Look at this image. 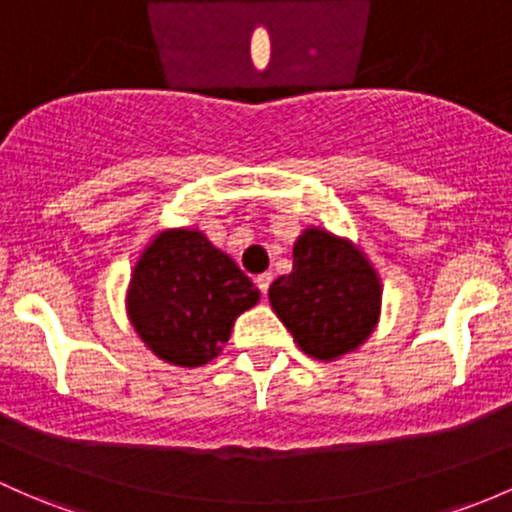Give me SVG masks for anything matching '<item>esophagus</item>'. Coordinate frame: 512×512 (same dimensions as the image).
Returning a JSON list of instances; mask_svg holds the SVG:
<instances>
[{"mask_svg":"<svg viewBox=\"0 0 512 512\" xmlns=\"http://www.w3.org/2000/svg\"><path fill=\"white\" fill-rule=\"evenodd\" d=\"M271 283H273V273H261V276L256 278V285H258V290H261L263 295L268 293V288H271Z\"/></svg>","mask_w":512,"mask_h":512,"instance_id":"34e87169","label":"esophagus"}]
</instances>
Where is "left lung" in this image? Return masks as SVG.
I'll return each mask as SVG.
<instances>
[{
  "mask_svg": "<svg viewBox=\"0 0 512 512\" xmlns=\"http://www.w3.org/2000/svg\"><path fill=\"white\" fill-rule=\"evenodd\" d=\"M273 312L312 359L332 361L368 339L381 315V278L349 239L305 229L293 271L268 288Z\"/></svg>",
  "mask_w": 512,
  "mask_h": 512,
  "instance_id": "8db88e82",
  "label": "left lung"
}]
</instances>
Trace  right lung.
Returning a JSON list of instances; mask_svg holds the SVG:
<instances>
[{"label": "right lung", "mask_w": 512, "mask_h": 512, "mask_svg": "<svg viewBox=\"0 0 512 512\" xmlns=\"http://www.w3.org/2000/svg\"><path fill=\"white\" fill-rule=\"evenodd\" d=\"M261 293L249 276L197 229H166L131 273L126 312L158 359L195 368L219 356L234 320Z\"/></svg>", "instance_id": "obj_1"}]
</instances>
